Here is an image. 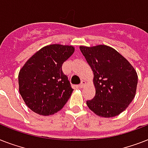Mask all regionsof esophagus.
I'll list each match as a JSON object with an SVG mask.
<instances>
[{"instance_id":"esophagus-1","label":"esophagus","mask_w":148,"mask_h":148,"mask_svg":"<svg viewBox=\"0 0 148 148\" xmlns=\"http://www.w3.org/2000/svg\"><path fill=\"white\" fill-rule=\"evenodd\" d=\"M85 81H82L81 82V84H79V88H84V85H85Z\"/></svg>"}]
</instances>
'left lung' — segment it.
Listing matches in <instances>:
<instances>
[{
    "instance_id": "8db88e82",
    "label": "left lung",
    "mask_w": 148,
    "mask_h": 148,
    "mask_svg": "<svg viewBox=\"0 0 148 148\" xmlns=\"http://www.w3.org/2000/svg\"><path fill=\"white\" fill-rule=\"evenodd\" d=\"M94 73L95 96L87 105L98 116L111 117L126 109L135 96L138 74L125 58L106 45L80 47Z\"/></svg>"
}]
</instances>
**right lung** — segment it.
<instances>
[{"label":"right lung","mask_w":148,"mask_h":148,"mask_svg":"<svg viewBox=\"0 0 148 148\" xmlns=\"http://www.w3.org/2000/svg\"><path fill=\"white\" fill-rule=\"evenodd\" d=\"M74 51L72 46L48 45L34 53L20 71V94L34 112L53 114L67 103L74 89L63 73L62 64Z\"/></svg>","instance_id":"right-lung-1"}]
</instances>
